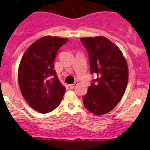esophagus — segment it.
<instances>
[{"label":"esophagus","mask_w":150,"mask_h":150,"mask_svg":"<svg viewBox=\"0 0 150 150\" xmlns=\"http://www.w3.org/2000/svg\"><path fill=\"white\" fill-rule=\"evenodd\" d=\"M76 85H77V83H73V84L69 85V86H70V88H74V87L76 86Z\"/></svg>","instance_id":"obj_1"}]
</instances>
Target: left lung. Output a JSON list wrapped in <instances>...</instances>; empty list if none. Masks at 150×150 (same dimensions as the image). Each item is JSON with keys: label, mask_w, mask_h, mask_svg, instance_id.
I'll return each mask as SVG.
<instances>
[{"label": "left lung", "mask_w": 150, "mask_h": 150, "mask_svg": "<svg viewBox=\"0 0 150 150\" xmlns=\"http://www.w3.org/2000/svg\"><path fill=\"white\" fill-rule=\"evenodd\" d=\"M88 51L90 71L97 76L83 97L85 107L97 116L112 110L121 100L128 79V69L122 52L104 37L83 38Z\"/></svg>", "instance_id": "8db88e82"}]
</instances>
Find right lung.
I'll list each match as a JSON object with an SVG mask.
<instances>
[{
    "label": "right lung",
    "instance_id": "right-lung-1",
    "mask_svg": "<svg viewBox=\"0 0 150 150\" xmlns=\"http://www.w3.org/2000/svg\"><path fill=\"white\" fill-rule=\"evenodd\" d=\"M67 41L51 36L40 38L21 59L18 71L21 92L30 107L41 113L55 110L66 90L54 70V62L58 50Z\"/></svg>",
    "mask_w": 150,
    "mask_h": 150
}]
</instances>
